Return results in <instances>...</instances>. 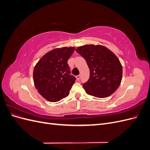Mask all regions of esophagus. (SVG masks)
<instances>
[{
    "label": "esophagus",
    "mask_w": 150,
    "mask_h": 150,
    "mask_svg": "<svg viewBox=\"0 0 150 150\" xmlns=\"http://www.w3.org/2000/svg\"><path fill=\"white\" fill-rule=\"evenodd\" d=\"M80 77H81V76H80V75L76 76V79L78 80V81H79V79H80Z\"/></svg>",
    "instance_id": "34e87169"
}]
</instances>
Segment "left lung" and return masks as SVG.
I'll list each match as a JSON object with an SVG mask.
<instances>
[{
    "mask_svg": "<svg viewBox=\"0 0 150 150\" xmlns=\"http://www.w3.org/2000/svg\"><path fill=\"white\" fill-rule=\"evenodd\" d=\"M88 65L90 76L83 84L87 94L99 98L110 96L120 86L122 68L118 58L101 45H84L76 49Z\"/></svg>",
    "mask_w": 150,
    "mask_h": 150,
    "instance_id": "1",
    "label": "left lung"
}]
</instances>
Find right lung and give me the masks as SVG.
<instances>
[{"label": "right lung", "mask_w": 150, "mask_h": 150, "mask_svg": "<svg viewBox=\"0 0 150 150\" xmlns=\"http://www.w3.org/2000/svg\"><path fill=\"white\" fill-rule=\"evenodd\" d=\"M74 49V47L54 49L43 56L35 66L34 85L46 100L57 102L69 95L76 78L70 74L67 61Z\"/></svg>", "instance_id": "obj_1"}]
</instances>
